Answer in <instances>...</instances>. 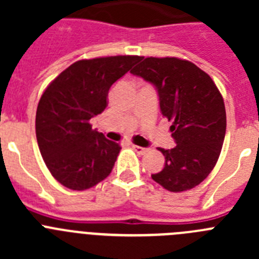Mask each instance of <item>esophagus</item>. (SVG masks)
I'll return each mask as SVG.
<instances>
[{
  "mask_svg": "<svg viewBox=\"0 0 259 259\" xmlns=\"http://www.w3.org/2000/svg\"><path fill=\"white\" fill-rule=\"evenodd\" d=\"M132 148H134V150L136 153H139V154H144V153H146V148H143V146H139V145H135V144H132Z\"/></svg>",
  "mask_w": 259,
  "mask_h": 259,
  "instance_id": "34e87169",
  "label": "esophagus"
}]
</instances>
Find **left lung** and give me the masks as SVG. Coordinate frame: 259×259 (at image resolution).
Returning <instances> with one entry per match:
<instances>
[{"mask_svg":"<svg viewBox=\"0 0 259 259\" xmlns=\"http://www.w3.org/2000/svg\"><path fill=\"white\" fill-rule=\"evenodd\" d=\"M131 74L155 87L159 107L171 122L176 146L162 149L166 163L152 179L170 192H184L206 179L226 136V107L211 77L185 59L144 58Z\"/></svg>","mask_w":259,"mask_h":259,"instance_id":"1","label":"left lung"}]
</instances>
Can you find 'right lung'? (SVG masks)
<instances>
[{
    "label": "right lung",
    "instance_id": "1",
    "mask_svg": "<svg viewBox=\"0 0 259 259\" xmlns=\"http://www.w3.org/2000/svg\"><path fill=\"white\" fill-rule=\"evenodd\" d=\"M140 59H81L62 71L41 96L36 111L38 149L50 174L66 188H92L113 170L122 148L93 131L91 119L106 109L109 89Z\"/></svg>",
    "mask_w": 259,
    "mask_h": 259
}]
</instances>
